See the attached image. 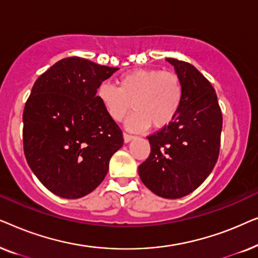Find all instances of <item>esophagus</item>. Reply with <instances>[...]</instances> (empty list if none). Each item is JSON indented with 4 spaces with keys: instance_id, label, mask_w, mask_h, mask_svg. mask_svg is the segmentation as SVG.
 Segmentation results:
<instances>
[{
    "instance_id": "obj_1",
    "label": "esophagus",
    "mask_w": 258,
    "mask_h": 258,
    "mask_svg": "<svg viewBox=\"0 0 258 258\" xmlns=\"http://www.w3.org/2000/svg\"><path fill=\"white\" fill-rule=\"evenodd\" d=\"M123 139H124V142H125V143H128V142H130V141H132V140H134V136H133V135H129V134H126V133H124V134H123Z\"/></svg>"
}]
</instances>
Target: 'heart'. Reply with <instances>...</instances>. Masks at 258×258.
I'll return each mask as SVG.
<instances>
[{
  "instance_id": "heart-1",
  "label": "heart",
  "mask_w": 258,
  "mask_h": 258,
  "mask_svg": "<svg viewBox=\"0 0 258 258\" xmlns=\"http://www.w3.org/2000/svg\"><path fill=\"white\" fill-rule=\"evenodd\" d=\"M97 100L116 122L122 121L130 110L129 129L142 130L150 125L160 129L168 125L177 115L183 100V84L175 73L158 69H136L117 79V88L102 83Z\"/></svg>"
}]
</instances>
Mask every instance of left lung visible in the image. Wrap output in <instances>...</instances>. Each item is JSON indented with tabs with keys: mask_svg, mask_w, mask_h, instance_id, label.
<instances>
[{
	"mask_svg": "<svg viewBox=\"0 0 258 258\" xmlns=\"http://www.w3.org/2000/svg\"><path fill=\"white\" fill-rule=\"evenodd\" d=\"M183 84L175 118L148 136L150 155L139 167L143 184L157 196L181 199L210 175L220 154L223 118L209 81L188 62L167 58Z\"/></svg>",
	"mask_w": 258,
	"mask_h": 258,
	"instance_id": "1",
	"label": "left lung"
}]
</instances>
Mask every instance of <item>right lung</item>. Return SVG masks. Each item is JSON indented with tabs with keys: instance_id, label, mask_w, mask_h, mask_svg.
<instances>
[{
	"instance_id": "right-lung-1",
	"label": "right lung",
	"mask_w": 258,
	"mask_h": 258,
	"mask_svg": "<svg viewBox=\"0 0 258 258\" xmlns=\"http://www.w3.org/2000/svg\"><path fill=\"white\" fill-rule=\"evenodd\" d=\"M118 68L63 58L36 80L23 110V150L36 177L63 199H80L103 181L122 130L97 100Z\"/></svg>"
}]
</instances>
